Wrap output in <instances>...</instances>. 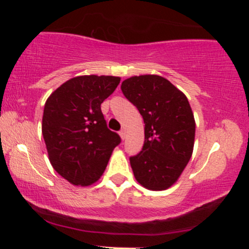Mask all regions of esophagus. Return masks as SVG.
<instances>
[{
	"label": "esophagus",
	"mask_w": 249,
	"mask_h": 249,
	"mask_svg": "<svg viewBox=\"0 0 249 249\" xmlns=\"http://www.w3.org/2000/svg\"><path fill=\"white\" fill-rule=\"evenodd\" d=\"M119 136H121L122 139H125V136H126V133H125V130L119 131Z\"/></svg>",
	"instance_id": "esophagus-1"
}]
</instances>
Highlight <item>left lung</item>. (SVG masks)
Here are the masks:
<instances>
[{
	"label": "left lung",
	"mask_w": 249,
	"mask_h": 249,
	"mask_svg": "<svg viewBox=\"0 0 249 249\" xmlns=\"http://www.w3.org/2000/svg\"><path fill=\"white\" fill-rule=\"evenodd\" d=\"M121 88L145 123L144 146L130 158L134 178L147 190H167L193 153L196 121L187 97L158 75L130 77Z\"/></svg>",
	"instance_id": "8db88e82"
}]
</instances>
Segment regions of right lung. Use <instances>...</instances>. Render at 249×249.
Segmentation results:
<instances>
[{
  "label": "right lung",
  "instance_id": "right-lung-1",
  "mask_svg": "<svg viewBox=\"0 0 249 249\" xmlns=\"http://www.w3.org/2000/svg\"><path fill=\"white\" fill-rule=\"evenodd\" d=\"M121 77L85 75L63 83L44 105L42 133L53 170L75 186L102 177L121 137L107 126L101 104Z\"/></svg>",
  "mask_w": 249,
  "mask_h": 249
}]
</instances>
